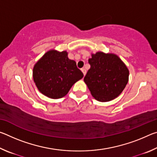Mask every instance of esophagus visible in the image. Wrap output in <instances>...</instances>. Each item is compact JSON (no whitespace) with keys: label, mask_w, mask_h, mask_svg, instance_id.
<instances>
[{"label":"esophagus","mask_w":157,"mask_h":157,"mask_svg":"<svg viewBox=\"0 0 157 157\" xmlns=\"http://www.w3.org/2000/svg\"><path fill=\"white\" fill-rule=\"evenodd\" d=\"M81 71H82V73H83L84 75H86V69H85L84 68H82L81 69Z\"/></svg>","instance_id":"esophagus-1"}]
</instances>
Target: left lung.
I'll return each instance as SVG.
<instances>
[{"label": "left lung", "instance_id": "1", "mask_svg": "<svg viewBox=\"0 0 157 157\" xmlns=\"http://www.w3.org/2000/svg\"><path fill=\"white\" fill-rule=\"evenodd\" d=\"M91 68L84 81L91 95L100 102H107L120 95L128 82L129 71L117 55L98 52L89 59Z\"/></svg>", "mask_w": 157, "mask_h": 157}]
</instances>
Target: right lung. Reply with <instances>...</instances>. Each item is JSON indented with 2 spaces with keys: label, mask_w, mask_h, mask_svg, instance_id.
Masks as SVG:
<instances>
[{
  "label": "right lung",
  "mask_w": 157,
  "mask_h": 157,
  "mask_svg": "<svg viewBox=\"0 0 157 157\" xmlns=\"http://www.w3.org/2000/svg\"><path fill=\"white\" fill-rule=\"evenodd\" d=\"M74 60L68 59L66 51L47 52L33 68V79L41 94L57 99L68 94L73 85L83 78Z\"/></svg>",
  "instance_id": "right-lung-1"
}]
</instances>
